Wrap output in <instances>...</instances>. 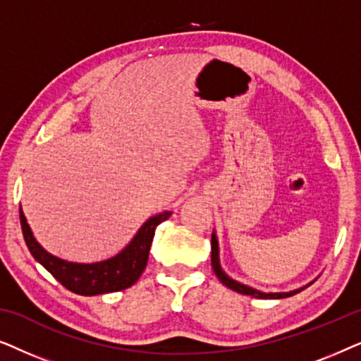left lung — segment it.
<instances>
[{
  "label": "left lung",
  "mask_w": 361,
  "mask_h": 361,
  "mask_svg": "<svg viewBox=\"0 0 361 361\" xmlns=\"http://www.w3.org/2000/svg\"><path fill=\"white\" fill-rule=\"evenodd\" d=\"M212 268H214V273L216 274V278L220 279V283L226 286V288L231 290H236V293H240V294L251 295V298H256V299H284V298H290V295L298 294V293H300V290H304L305 288H307V286H304V288L290 290V293H261V290H256V289L248 288V286H245L241 283H236V281L228 278V276H226L220 268L219 241H216L215 233H212Z\"/></svg>",
  "instance_id": "left-lung-1"
}]
</instances>
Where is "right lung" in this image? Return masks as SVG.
Returning <instances> with one entry per match:
<instances>
[{"instance_id":"add662e5","label":"right lung","mask_w":361,"mask_h":361,"mask_svg":"<svg viewBox=\"0 0 361 361\" xmlns=\"http://www.w3.org/2000/svg\"><path fill=\"white\" fill-rule=\"evenodd\" d=\"M169 216L171 212H162V214L147 220L141 226V230L137 231L135 238L131 240V243L115 258L102 261V263L78 264L68 263V261L59 259L56 256L49 255L32 236L26 216L19 209V220H21L24 241H26L34 259L39 261L63 288L78 295L116 293V290H123L135 284L147 264L156 226L169 219Z\"/></svg>"}]
</instances>
